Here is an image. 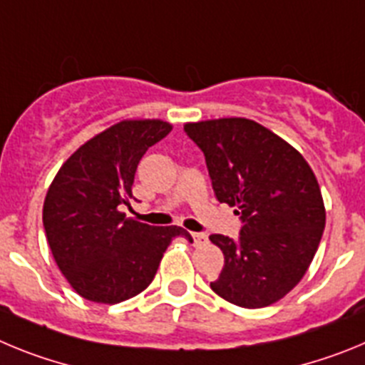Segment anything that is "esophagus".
<instances>
[{
	"label": "esophagus",
	"instance_id": "esophagus-1",
	"mask_svg": "<svg viewBox=\"0 0 365 365\" xmlns=\"http://www.w3.org/2000/svg\"><path fill=\"white\" fill-rule=\"evenodd\" d=\"M192 237H193V243L197 245V247H199V245H205L206 240H208V235L202 234V232H193Z\"/></svg>",
	"mask_w": 365,
	"mask_h": 365
}]
</instances>
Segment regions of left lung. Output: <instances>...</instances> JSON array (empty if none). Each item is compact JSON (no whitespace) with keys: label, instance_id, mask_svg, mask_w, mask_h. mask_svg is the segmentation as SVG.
I'll use <instances>...</instances> for the list:
<instances>
[{"label":"left lung","instance_id":"1","mask_svg":"<svg viewBox=\"0 0 365 365\" xmlns=\"http://www.w3.org/2000/svg\"><path fill=\"white\" fill-rule=\"evenodd\" d=\"M219 202L243 221L240 237L212 234L225 267L212 291L245 309L272 305L305 276L325 228L314 172L298 150L248 118L188 122Z\"/></svg>","mask_w":365,"mask_h":365}]
</instances>
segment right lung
Here are the masks:
<instances>
[{
	"label": "right lung",
	"mask_w": 365,
	"mask_h": 365,
	"mask_svg": "<svg viewBox=\"0 0 365 365\" xmlns=\"http://www.w3.org/2000/svg\"><path fill=\"white\" fill-rule=\"evenodd\" d=\"M172 131L164 120H122L89 138L58 170L43 202V228L58 269L82 298L120 303L153 282L180 227L125 217L137 166Z\"/></svg>",
	"instance_id": "right-lung-1"
}]
</instances>
